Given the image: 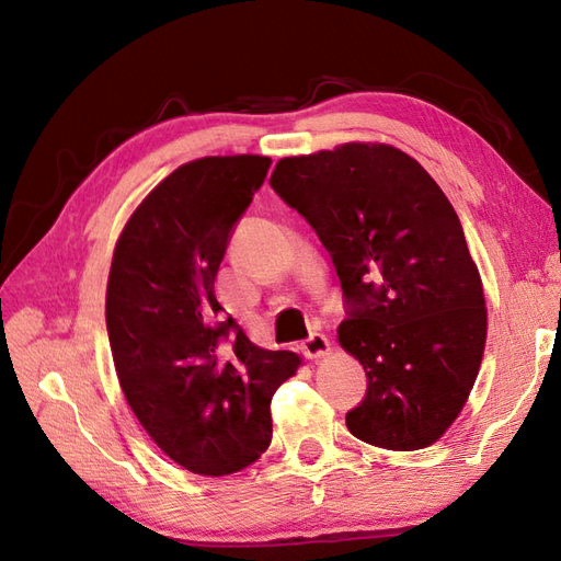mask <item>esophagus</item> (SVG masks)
<instances>
[{
	"label": "esophagus",
	"mask_w": 561,
	"mask_h": 561,
	"mask_svg": "<svg viewBox=\"0 0 561 561\" xmlns=\"http://www.w3.org/2000/svg\"><path fill=\"white\" fill-rule=\"evenodd\" d=\"M301 353L307 355L309 360L325 358L330 353V339L325 334H311L307 342H301Z\"/></svg>",
	"instance_id": "obj_1"
}]
</instances>
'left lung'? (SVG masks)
Returning <instances> with one entry per match:
<instances>
[{
    "label": "left lung",
    "mask_w": 561,
    "mask_h": 561,
    "mask_svg": "<svg viewBox=\"0 0 561 561\" xmlns=\"http://www.w3.org/2000/svg\"><path fill=\"white\" fill-rule=\"evenodd\" d=\"M276 194L316 229L348 304L339 344L367 375L348 431L393 451L431 447L461 414L482 365L486 307L449 198L383 142L285 157Z\"/></svg>",
    "instance_id": "obj_1"
}]
</instances>
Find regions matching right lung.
Masks as SVG:
<instances>
[{"mask_svg": "<svg viewBox=\"0 0 561 561\" xmlns=\"http://www.w3.org/2000/svg\"><path fill=\"white\" fill-rule=\"evenodd\" d=\"M268 165L257 154L182 163L133 210L110 268L105 318L130 410L168 458L210 478L268 449L271 398L301 365L252 344L215 297L229 231Z\"/></svg>", "mask_w": 561, "mask_h": 561, "instance_id": "obj_1", "label": "right lung"}]
</instances>
